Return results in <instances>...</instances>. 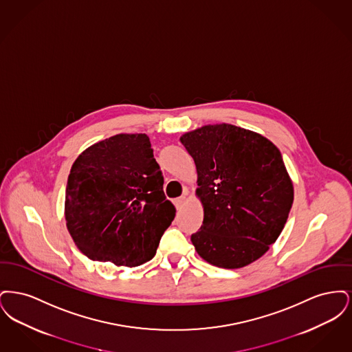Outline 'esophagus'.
Here are the masks:
<instances>
[{"instance_id": "esophagus-1", "label": "esophagus", "mask_w": 352, "mask_h": 352, "mask_svg": "<svg viewBox=\"0 0 352 352\" xmlns=\"http://www.w3.org/2000/svg\"><path fill=\"white\" fill-rule=\"evenodd\" d=\"M184 203H186V198H184V197H181V198H177V199L174 201V204H175V207H177L178 210L184 207Z\"/></svg>"}]
</instances>
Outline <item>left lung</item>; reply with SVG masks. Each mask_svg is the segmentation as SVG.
Masks as SVG:
<instances>
[{
	"label": "left lung",
	"instance_id": "1",
	"mask_svg": "<svg viewBox=\"0 0 352 352\" xmlns=\"http://www.w3.org/2000/svg\"><path fill=\"white\" fill-rule=\"evenodd\" d=\"M179 140L197 166L204 215L191 234L195 251L219 268L250 265L278 239L294 199L281 153L267 137L226 122Z\"/></svg>",
	"mask_w": 352,
	"mask_h": 352
}]
</instances>
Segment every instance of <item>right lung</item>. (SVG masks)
I'll return each mask as SVG.
<instances>
[{
    "label": "right lung",
    "mask_w": 352,
    "mask_h": 352,
    "mask_svg": "<svg viewBox=\"0 0 352 352\" xmlns=\"http://www.w3.org/2000/svg\"><path fill=\"white\" fill-rule=\"evenodd\" d=\"M65 217L91 260L129 268L151 260L175 207L149 137L116 134L82 151L68 175Z\"/></svg>",
    "instance_id": "add662e5"
}]
</instances>
